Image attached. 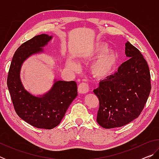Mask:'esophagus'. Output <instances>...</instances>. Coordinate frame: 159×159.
Returning a JSON list of instances; mask_svg holds the SVG:
<instances>
[{
	"mask_svg": "<svg viewBox=\"0 0 159 159\" xmlns=\"http://www.w3.org/2000/svg\"><path fill=\"white\" fill-rule=\"evenodd\" d=\"M89 91V86L85 83H81L78 87V92L80 94H85Z\"/></svg>",
	"mask_w": 159,
	"mask_h": 159,
	"instance_id": "34e87169",
	"label": "esophagus"
}]
</instances>
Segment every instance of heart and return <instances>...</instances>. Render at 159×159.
<instances>
[{
    "label": "heart",
    "mask_w": 159,
    "mask_h": 159,
    "mask_svg": "<svg viewBox=\"0 0 159 159\" xmlns=\"http://www.w3.org/2000/svg\"><path fill=\"white\" fill-rule=\"evenodd\" d=\"M108 48L104 45H99L94 50L93 54L99 56L93 64V69L98 76L105 77L112 74L116 68L118 57L115 52H106ZM67 66L71 70L79 69V64L74 60H69L66 63Z\"/></svg>",
    "instance_id": "b5f03b06"
}]
</instances>
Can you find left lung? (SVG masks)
Instances as JSON below:
<instances>
[{"label":"left lung","mask_w":159,"mask_h":159,"mask_svg":"<svg viewBox=\"0 0 159 159\" xmlns=\"http://www.w3.org/2000/svg\"><path fill=\"white\" fill-rule=\"evenodd\" d=\"M125 54L128 60L93 90L99 101L97 121L104 128L121 127L138 118L152 88L149 66L139 50L127 41Z\"/></svg>","instance_id":"left-lung-1"}]
</instances>
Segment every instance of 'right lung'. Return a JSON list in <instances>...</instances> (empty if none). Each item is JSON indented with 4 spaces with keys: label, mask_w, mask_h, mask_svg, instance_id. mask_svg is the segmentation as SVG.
I'll list each match as a JSON object with an SVG mask.
<instances>
[{
    "label": "right lung",
    "mask_w": 159,
    "mask_h": 159,
    "mask_svg": "<svg viewBox=\"0 0 159 159\" xmlns=\"http://www.w3.org/2000/svg\"><path fill=\"white\" fill-rule=\"evenodd\" d=\"M52 36L41 34L29 40L16 50L10 64L7 84L17 114L29 124L38 128L52 129L60 124L66 110L76 98L75 81L55 79L51 89L42 95H34L21 83L20 71L26 60L44 52L43 48Z\"/></svg>",
    "instance_id": "add662e5"
}]
</instances>
